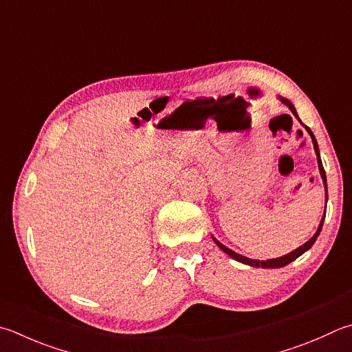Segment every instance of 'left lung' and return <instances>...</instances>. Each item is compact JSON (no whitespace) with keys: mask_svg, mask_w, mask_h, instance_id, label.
<instances>
[{"mask_svg":"<svg viewBox=\"0 0 352 352\" xmlns=\"http://www.w3.org/2000/svg\"><path fill=\"white\" fill-rule=\"evenodd\" d=\"M279 99H280V101H282L285 105H288V109H289L291 111H293V115H294L297 119H299V116H297V111H296V109H294L293 102L288 101L287 98H282V96H279ZM299 121H300V119H299ZM303 127L307 129V131H308V133H309L311 139H313L314 150H316V155H317V164H319V171H320L322 181H323V185H324V197H327V201H328V190H327V175H324V170H323V165H322V159H320L319 145H317L316 138H314V135H313V131L309 130V127H307V125H303ZM324 211H327V205H324ZM323 221H324V214H323V217H322V221H320V223H319V228H317V231H316V233H314V236L311 237L308 242H305V243L302 245V247L296 248L294 251H291V253L285 254V256H282V257L268 258V261H256V258L245 257V256H242V254L236 253V251L230 250L228 247H225V245H222L221 242H219L214 236H211V237H213L214 243L217 245L219 248H221V250L223 251L225 254H228L230 257H233L234 261H237V262L245 263V265H250V267H256V268H282V267H285V265H288V263H291V262H293V261H296V258L299 257V256H302V254L305 253V251H308L311 247H313L314 242H316V239H317V236H319V234H320V231H322V227H323Z\"/></svg>","mask_w":352,"mask_h":352,"instance_id":"8db88e82","label":"left lung"}]
</instances>
